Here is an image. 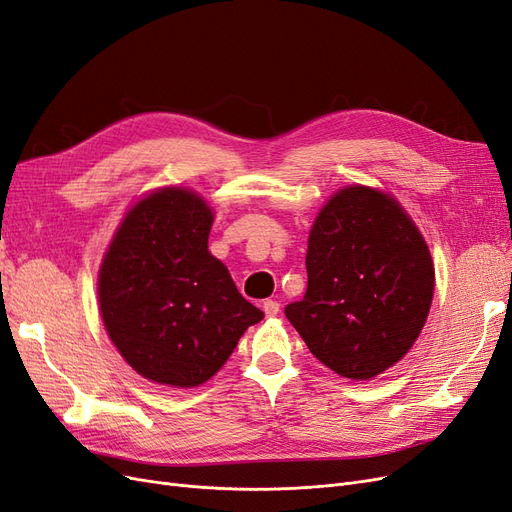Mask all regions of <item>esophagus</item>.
<instances>
[{
	"mask_svg": "<svg viewBox=\"0 0 512 512\" xmlns=\"http://www.w3.org/2000/svg\"><path fill=\"white\" fill-rule=\"evenodd\" d=\"M262 309H264V313H267V317H275L279 313V303L277 301H264Z\"/></svg>",
	"mask_w": 512,
	"mask_h": 512,
	"instance_id": "obj_1",
	"label": "esophagus"
}]
</instances>
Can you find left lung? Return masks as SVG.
<instances>
[{"instance_id": "8db88e82", "label": "left lung", "mask_w": 512, "mask_h": 512, "mask_svg": "<svg viewBox=\"0 0 512 512\" xmlns=\"http://www.w3.org/2000/svg\"><path fill=\"white\" fill-rule=\"evenodd\" d=\"M307 292L286 317L311 354L347 379H373L413 347L432 305L434 264L413 220L366 186L337 192L307 250Z\"/></svg>"}]
</instances>
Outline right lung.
Listing matches in <instances>:
<instances>
[{"mask_svg": "<svg viewBox=\"0 0 512 512\" xmlns=\"http://www.w3.org/2000/svg\"><path fill=\"white\" fill-rule=\"evenodd\" d=\"M211 222L195 192L163 188L129 211L103 258L105 330L133 370L154 383H205L264 317L209 254Z\"/></svg>", "mask_w": 512, "mask_h": 512, "instance_id": "right-lung-1", "label": "right lung"}]
</instances>
